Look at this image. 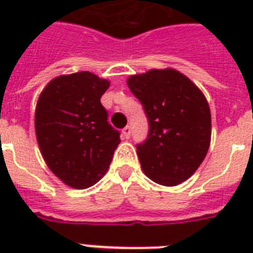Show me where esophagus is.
<instances>
[{
    "label": "esophagus",
    "instance_id": "1",
    "mask_svg": "<svg viewBox=\"0 0 253 253\" xmlns=\"http://www.w3.org/2000/svg\"><path fill=\"white\" fill-rule=\"evenodd\" d=\"M122 135H123V139H128L131 135V128L128 126H126L125 128L122 130Z\"/></svg>",
    "mask_w": 253,
    "mask_h": 253
}]
</instances>
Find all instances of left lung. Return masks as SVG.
I'll use <instances>...</instances> for the list:
<instances>
[{
    "mask_svg": "<svg viewBox=\"0 0 253 253\" xmlns=\"http://www.w3.org/2000/svg\"><path fill=\"white\" fill-rule=\"evenodd\" d=\"M127 85L150 123L148 136L136 146L143 172L164 186L184 182L198 169L210 147L211 114L206 97L172 68L134 75Z\"/></svg>",
    "mask_w": 253,
    "mask_h": 253,
    "instance_id": "1",
    "label": "left lung"
}]
</instances>
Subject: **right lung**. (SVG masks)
Listing matches in <instances>:
<instances>
[{"mask_svg":"<svg viewBox=\"0 0 253 253\" xmlns=\"http://www.w3.org/2000/svg\"><path fill=\"white\" fill-rule=\"evenodd\" d=\"M109 86L110 81L83 71L55 77L39 95V150L51 172L71 188L86 189L98 182L121 143L101 103Z\"/></svg>","mask_w":253,"mask_h":253,"instance_id":"obj_1","label":"right lung"}]
</instances>
